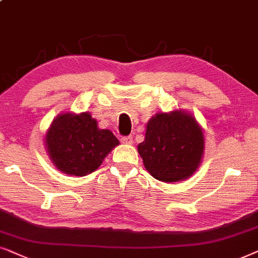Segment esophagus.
Here are the masks:
<instances>
[{"instance_id": "34e87169", "label": "esophagus", "mask_w": 258, "mask_h": 258, "mask_svg": "<svg viewBox=\"0 0 258 258\" xmlns=\"http://www.w3.org/2000/svg\"><path fill=\"white\" fill-rule=\"evenodd\" d=\"M121 143L125 144V145H132V144H133V137H132V136L122 137V138H121Z\"/></svg>"}]
</instances>
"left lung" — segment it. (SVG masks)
<instances>
[{"label":"left lung","instance_id":"obj_1","mask_svg":"<svg viewBox=\"0 0 258 258\" xmlns=\"http://www.w3.org/2000/svg\"><path fill=\"white\" fill-rule=\"evenodd\" d=\"M204 149L203 128L183 109L153 115L146 123L145 139L138 145L147 172L165 183L190 178L202 163Z\"/></svg>","mask_w":258,"mask_h":258}]
</instances>
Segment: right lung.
I'll use <instances>...</instances> for the list:
<instances>
[{
    "label": "right lung",
    "instance_id": "obj_1",
    "mask_svg": "<svg viewBox=\"0 0 258 258\" xmlns=\"http://www.w3.org/2000/svg\"><path fill=\"white\" fill-rule=\"evenodd\" d=\"M119 145L109 130H101L89 112L61 113L44 136V147L57 170L68 176L94 172L105 157Z\"/></svg>",
    "mask_w": 258,
    "mask_h": 258
}]
</instances>
